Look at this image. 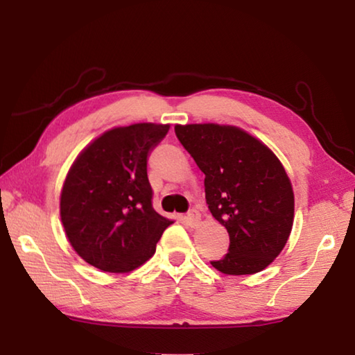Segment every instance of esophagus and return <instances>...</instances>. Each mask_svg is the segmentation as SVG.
I'll use <instances>...</instances> for the list:
<instances>
[{
	"label": "esophagus",
	"instance_id": "34e87169",
	"mask_svg": "<svg viewBox=\"0 0 355 355\" xmlns=\"http://www.w3.org/2000/svg\"><path fill=\"white\" fill-rule=\"evenodd\" d=\"M186 220H188V224H189L191 227H197V225H199V222H200V213L197 211L196 208L189 209L188 216H186Z\"/></svg>",
	"mask_w": 355,
	"mask_h": 355
}]
</instances>
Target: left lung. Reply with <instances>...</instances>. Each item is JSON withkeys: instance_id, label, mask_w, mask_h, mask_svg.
<instances>
[{"instance_id": "left-lung-1", "label": "left lung", "mask_w": 355, "mask_h": 355, "mask_svg": "<svg viewBox=\"0 0 355 355\" xmlns=\"http://www.w3.org/2000/svg\"><path fill=\"white\" fill-rule=\"evenodd\" d=\"M175 135L205 173L208 208L230 236L225 257L211 264L230 275L263 271L285 248L294 219L291 182L279 158L230 125H177Z\"/></svg>"}]
</instances>
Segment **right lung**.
<instances>
[{"mask_svg": "<svg viewBox=\"0 0 355 355\" xmlns=\"http://www.w3.org/2000/svg\"><path fill=\"white\" fill-rule=\"evenodd\" d=\"M169 125L135 123L106 131L83 150L61 192L71 248L105 272H130L153 257L172 220L153 209L148 155Z\"/></svg>", "mask_w": 355, "mask_h": 355, "instance_id": "add662e5", "label": "right lung"}]
</instances>
